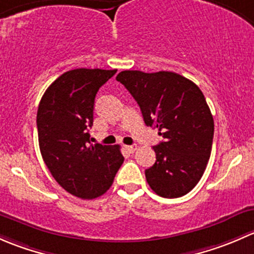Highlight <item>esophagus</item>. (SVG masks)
<instances>
[{"instance_id": "esophagus-1", "label": "esophagus", "mask_w": 254, "mask_h": 254, "mask_svg": "<svg viewBox=\"0 0 254 254\" xmlns=\"http://www.w3.org/2000/svg\"><path fill=\"white\" fill-rule=\"evenodd\" d=\"M124 147H125V150L127 151V152L132 153V152H135V151H136L137 146H135V145H125Z\"/></svg>"}]
</instances>
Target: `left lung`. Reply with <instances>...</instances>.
Masks as SVG:
<instances>
[{
	"label": "left lung",
	"instance_id": "left-lung-1",
	"mask_svg": "<svg viewBox=\"0 0 254 254\" xmlns=\"http://www.w3.org/2000/svg\"><path fill=\"white\" fill-rule=\"evenodd\" d=\"M124 84L140 107L147 127L163 141L153 146L156 162L146 181L163 198L186 195L204 175L214 137V119L205 97L190 79L171 71H122Z\"/></svg>",
	"mask_w": 254,
	"mask_h": 254
}]
</instances>
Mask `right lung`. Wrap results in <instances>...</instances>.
I'll list each match as a JSON object with an SVG mask.
<instances>
[{"label": "right lung", "mask_w": 254, "mask_h": 254, "mask_svg": "<svg viewBox=\"0 0 254 254\" xmlns=\"http://www.w3.org/2000/svg\"><path fill=\"white\" fill-rule=\"evenodd\" d=\"M117 70L76 68L56 78L39 103L38 139L55 181L72 195L94 199L112 187L124 162L120 147L91 143L94 99Z\"/></svg>", "instance_id": "1"}]
</instances>
